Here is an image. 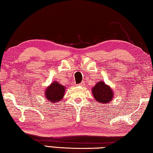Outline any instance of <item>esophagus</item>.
<instances>
[{"mask_svg": "<svg viewBox=\"0 0 153 153\" xmlns=\"http://www.w3.org/2000/svg\"><path fill=\"white\" fill-rule=\"evenodd\" d=\"M85 85V84H84V82H81V83H80V84H79V85H78V86H84Z\"/></svg>", "mask_w": 153, "mask_h": 153, "instance_id": "esophagus-1", "label": "esophagus"}]
</instances>
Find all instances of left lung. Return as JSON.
I'll return each mask as SVG.
<instances>
[{"instance_id": "obj_1", "label": "left lung", "mask_w": 153, "mask_h": 153, "mask_svg": "<svg viewBox=\"0 0 153 153\" xmlns=\"http://www.w3.org/2000/svg\"><path fill=\"white\" fill-rule=\"evenodd\" d=\"M94 99L98 102L106 104L111 101L113 93L109 86L106 85L102 81H99L92 89Z\"/></svg>"}]
</instances>
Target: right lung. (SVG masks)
I'll return each mask as SVG.
<instances>
[{"label": "right lung", "mask_w": 153, "mask_h": 153, "mask_svg": "<svg viewBox=\"0 0 153 153\" xmlns=\"http://www.w3.org/2000/svg\"><path fill=\"white\" fill-rule=\"evenodd\" d=\"M65 91L64 86L59 85L57 82H52V84L47 88L45 95L47 99L50 102H56L62 99Z\"/></svg>", "instance_id": "1"}]
</instances>
